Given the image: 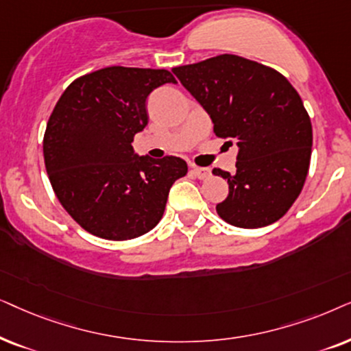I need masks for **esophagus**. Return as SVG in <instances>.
Listing matches in <instances>:
<instances>
[{
  "label": "esophagus",
  "instance_id": "esophagus-1",
  "mask_svg": "<svg viewBox=\"0 0 351 351\" xmlns=\"http://www.w3.org/2000/svg\"><path fill=\"white\" fill-rule=\"evenodd\" d=\"M191 173H193L195 178L199 180H207L210 176V170L204 167H191Z\"/></svg>",
  "mask_w": 351,
  "mask_h": 351
}]
</instances>
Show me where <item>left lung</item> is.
<instances>
[{"instance_id":"1","label":"left lung","mask_w":351,"mask_h":351,"mask_svg":"<svg viewBox=\"0 0 351 351\" xmlns=\"http://www.w3.org/2000/svg\"><path fill=\"white\" fill-rule=\"evenodd\" d=\"M207 110L213 132L237 141L236 173L215 168L230 194L217 213L237 228L255 230L278 221L295 202L310 168V115L278 70L234 54L173 69Z\"/></svg>"}]
</instances>
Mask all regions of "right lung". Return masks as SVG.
<instances>
[{
	"instance_id": "right-lung-1",
	"label": "right lung",
	"mask_w": 351,
	"mask_h": 351,
	"mask_svg": "<svg viewBox=\"0 0 351 351\" xmlns=\"http://www.w3.org/2000/svg\"><path fill=\"white\" fill-rule=\"evenodd\" d=\"M175 82L165 69L114 65L77 78L59 97L43 138L45 167L56 197L85 231L128 241L160 221L188 165L138 157L132 143L147 125V96Z\"/></svg>"
}]
</instances>
